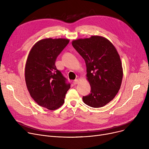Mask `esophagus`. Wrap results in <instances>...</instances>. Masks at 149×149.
Returning a JSON list of instances; mask_svg holds the SVG:
<instances>
[{
    "mask_svg": "<svg viewBox=\"0 0 149 149\" xmlns=\"http://www.w3.org/2000/svg\"><path fill=\"white\" fill-rule=\"evenodd\" d=\"M78 83H79V80H78V79H75V80H74V81H73V84H78Z\"/></svg>",
    "mask_w": 149,
    "mask_h": 149,
    "instance_id": "obj_1",
    "label": "esophagus"
}]
</instances>
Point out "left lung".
<instances>
[{"label": "left lung", "instance_id": "obj_1", "mask_svg": "<svg viewBox=\"0 0 149 149\" xmlns=\"http://www.w3.org/2000/svg\"><path fill=\"white\" fill-rule=\"evenodd\" d=\"M72 45L86 65L91 93L83 97V102L92 107H101L112 100L120 89L122 63L115 46L101 36L74 40Z\"/></svg>", "mask_w": 149, "mask_h": 149}]
</instances>
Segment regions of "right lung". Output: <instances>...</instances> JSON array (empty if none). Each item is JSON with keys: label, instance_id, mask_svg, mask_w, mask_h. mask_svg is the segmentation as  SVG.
<instances>
[{"label": "right lung", "instance_id": "right-lung-1", "mask_svg": "<svg viewBox=\"0 0 149 149\" xmlns=\"http://www.w3.org/2000/svg\"><path fill=\"white\" fill-rule=\"evenodd\" d=\"M65 38H45L31 49L25 66L28 90L36 102L53 111L63 104L70 84L56 66L58 55L69 43Z\"/></svg>", "mask_w": 149, "mask_h": 149}]
</instances>
